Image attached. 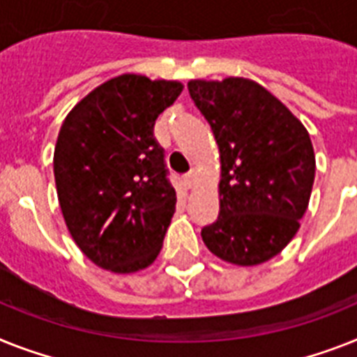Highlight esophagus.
Listing matches in <instances>:
<instances>
[{
  "label": "esophagus",
  "mask_w": 357,
  "mask_h": 357,
  "mask_svg": "<svg viewBox=\"0 0 357 357\" xmlns=\"http://www.w3.org/2000/svg\"><path fill=\"white\" fill-rule=\"evenodd\" d=\"M195 182H197V172H193V169H191L190 173H185L184 185L188 188V190H190V188H193V185H195Z\"/></svg>",
  "instance_id": "obj_1"
}]
</instances>
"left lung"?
I'll return each instance as SVG.
<instances>
[{
	"instance_id": "left-lung-1",
	"label": "left lung",
	"mask_w": 357,
	"mask_h": 357,
	"mask_svg": "<svg viewBox=\"0 0 357 357\" xmlns=\"http://www.w3.org/2000/svg\"><path fill=\"white\" fill-rule=\"evenodd\" d=\"M188 91L220 155L219 219L202 228V241L226 263H266L287 248L308 208L316 176L310 135L253 79H191Z\"/></svg>"
}]
</instances>
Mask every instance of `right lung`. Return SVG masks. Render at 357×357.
<instances>
[{"label":"right lung","instance_id":"right-lung-1","mask_svg":"<svg viewBox=\"0 0 357 357\" xmlns=\"http://www.w3.org/2000/svg\"><path fill=\"white\" fill-rule=\"evenodd\" d=\"M175 79L120 75L70 109L54 147V181L70 237L96 266L144 270L175 213L164 149L153 128L178 98Z\"/></svg>","mask_w":357,"mask_h":357}]
</instances>
